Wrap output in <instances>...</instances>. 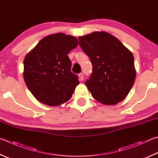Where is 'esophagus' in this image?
I'll return each instance as SVG.
<instances>
[{"label":"esophagus","mask_w":158,"mask_h":158,"mask_svg":"<svg viewBox=\"0 0 158 158\" xmlns=\"http://www.w3.org/2000/svg\"><path fill=\"white\" fill-rule=\"evenodd\" d=\"M78 77H79L80 81H83V80H84V75H83V73H80L78 75Z\"/></svg>","instance_id":"34e87169"}]
</instances>
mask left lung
<instances>
[{
	"label": "left lung",
	"instance_id": "left-lung-1",
	"mask_svg": "<svg viewBox=\"0 0 158 158\" xmlns=\"http://www.w3.org/2000/svg\"><path fill=\"white\" fill-rule=\"evenodd\" d=\"M78 40L93 65L92 76L85 82L93 97L106 106L122 101L136 77L132 52L106 32H93Z\"/></svg>",
	"mask_w": 158,
	"mask_h": 158
}]
</instances>
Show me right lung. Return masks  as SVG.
Returning <instances> with one entry per match:
<instances>
[{"mask_svg":"<svg viewBox=\"0 0 158 158\" xmlns=\"http://www.w3.org/2000/svg\"><path fill=\"white\" fill-rule=\"evenodd\" d=\"M77 44L73 36L58 32L44 37L26 55L24 81L41 103L57 106L71 98L79 81L67 55Z\"/></svg>","mask_w":158,"mask_h":158,"instance_id":"right-lung-1","label":"right lung"}]
</instances>
